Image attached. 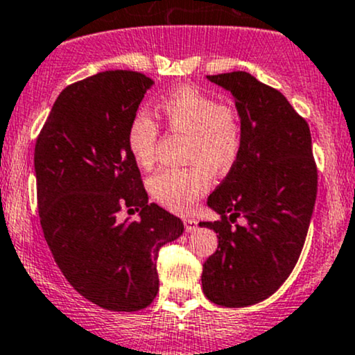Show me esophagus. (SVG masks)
Segmentation results:
<instances>
[{
  "mask_svg": "<svg viewBox=\"0 0 355 355\" xmlns=\"http://www.w3.org/2000/svg\"><path fill=\"white\" fill-rule=\"evenodd\" d=\"M184 226H185V231H187V233H192V231H196L197 221L193 218H185L184 219Z\"/></svg>",
  "mask_w": 355,
  "mask_h": 355,
  "instance_id": "obj_1",
  "label": "esophagus"
}]
</instances>
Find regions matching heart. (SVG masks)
I'll return each mask as SVG.
<instances>
[{"instance_id": "heart-1", "label": "heart", "mask_w": 355, "mask_h": 355, "mask_svg": "<svg viewBox=\"0 0 355 355\" xmlns=\"http://www.w3.org/2000/svg\"><path fill=\"white\" fill-rule=\"evenodd\" d=\"M159 114L171 130L187 136L185 162L189 168H165L149 180L156 202L175 212H187L209 187V171L225 175L241 148L238 115L218 100L196 88H180L159 102ZM158 124L139 114L128 129V148L141 168L151 166L158 141Z\"/></svg>"}]
</instances>
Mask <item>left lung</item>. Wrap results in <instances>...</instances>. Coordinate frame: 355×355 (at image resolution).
Returning a JSON list of instances; mask_svg holds the SVG:
<instances>
[{
  "instance_id": "obj_1",
  "label": "left lung",
  "mask_w": 355,
  "mask_h": 355,
  "mask_svg": "<svg viewBox=\"0 0 355 355\" xmlns=\"http://www.w3.org/2000/svg\"><path fill=\"white\" fill-rule=\"evenodd\" d=\"M209 81L233 95L241 148L207 206L221 221L200 227L218 233V250L202 266V291L212 303L243 308L275 293L296 266L315 209L318 173L311 134L277 89L245 71ZM243 215L247 225H229Z\"/></svg>"
}]
</instances>
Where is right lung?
<instances>
[{"instance_id":"right-lung-1","label":"right lung","mask_w":355,"mask_h":355,"mask_svg":"<svg viewBox=\"0 0 355 355\" xmlns=\"http://www.w3.org/2000/svg\"><path fill=\"white\" fill-rule=\"evenodd\" d=\"M155 85L136 71H103L69 85L52 105L33 153L40 225L62 275L110 311L146 308L158 293L163 245L184 223L149 202L128 129ZM122 207L139 222L121 223Z\"/></svg>"}]
</instances>
